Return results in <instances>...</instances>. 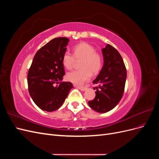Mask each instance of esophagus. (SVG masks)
<instances>
[{
	"label": "esophagus",
	"instance_id": "34e87169",
	"mask_svg": "<svg viewBox=\"0 0 159 159\" xmlns=\"http://www.w3.org/2000/svg\"><path fill=\"white\" fill-rule=\"evenodd\" d=\"M76 88L79 89H80L81 91H84L86 89V88L84 87V86H76Z\"/></svg>",
	"mask_w": 159,
	"mask_h": 159
}]
</instances>
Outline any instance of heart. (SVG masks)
I'll return each instance as SVG.
<instances>
[{"label": "heart", "instance_id": "obj_1", "mask_svg": "<svg viewBox=\"0 0 159 159\" xmlns=\"http://www.w3.org/2000/svg\"><path fill=\"white\" fill-rule=\"evenodd\" d=\"M76 61H81L80 70H74L66 74V79L75 84H82L88 81L91 75L98 74L102 68L103 58L95 48L88 43L81 42L73 48V54L66 51L62 56V64L65 68L71 70Z\"/></svg>", "mask_w": 159, "mask_h": 159}]
</instances>
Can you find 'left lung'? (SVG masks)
<instances>
[{
	"instance_id": "1",
	"label": "left lung",
	"mask_w": 159,
	"mask_h": 159,
	"mask_svg": "<svg viewBox=\"0 0 159 159\" xmlns=\"http://www.w3.org/2000/svg\"><path fill=\"white\" fill-rule=\"evenodd\" d=\"M104 64L93 81L98 84L94 99L89 101V107L99 113L113 109L121 99L127 78V70L119 52L110 44L102 49ZM95 89V88H93Z\"/></svg>"
}]
</instances>
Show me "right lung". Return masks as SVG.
<instances>
[{"mask_svg": "<svg viewBox=\"0 0 159 159\" xmlns=\"http://www.w3.org/2000/svg\"><path fill=\"white\" fill-rule=\"evenodd\" d=\"M69 39L56 38L37 51L27 75L28 91L37 106L51 112L59 109L73 88L63 81L65 75L62 56Z\"/></svg>", "mask_w": 159, "mask_h": 159, "instance_id": "right-lung-1", "label": "right lung"}]
</instances>
